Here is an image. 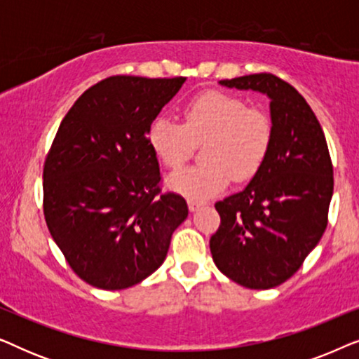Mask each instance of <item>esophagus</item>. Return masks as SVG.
I'll list each match as a JSON object with an SVG mask.
<instances>
[{"mask_svg":"<svg viewBox=\"0 0 359 359\" xmlns=\"http://www.w3.org/2000/svg\"><path fill=\"white\" fill-rule=\"evenodd\" d=\"M201 205H203V203H201V201H196V199H188V208H189L191 212H194V210L198 209V208H201Z\"/></svg>","mask_w":359,"mask_h":359,"instance_id":"obj_1","label":"esophagus"}]
</instances>
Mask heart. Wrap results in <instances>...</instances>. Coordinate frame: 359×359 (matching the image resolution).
I'll return each instance as SVG.
<instances>
[{
	"label": "heart",
	"mask_w": 359,
	"mask_h": 359,
	"mask_svg": "<svg viewBox=\"0 0 359 359\" xmlns=\"http://www.w3.org/2000/svg\"><path fill=\"white\" fill-rule=\"evenodd\" d=\"M184 126L170 117L154 119L147 140L160 163L178 168L204 142V163L188 166L168 176L176 193L196 199L212 198L232 178L252 180L266 158L273 127L264 112L248 107L242 97L220 91H204L183 107Z\"/></svg>",
	"instance_id": "heart-1"
}]
</instances>
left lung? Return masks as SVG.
<instances>
[{"instance_id":"left-lung-1","label":"left lung","mask_w":359,"mask_h":359,"mask_svg":"<svg viewBox=\"0 0 359 359\" xmlns=\"http://www.w3.org/2000/svg\"><path fill=\"white\" fill-rule=\"evenodd\" d=\"M269 97L268 155L243 191L215 203L219 230L212 259L248 289H271L301 268L327 229L333 166L316 114L296 88L271 73L220 80Z\"/></svg>"}]
</instances>
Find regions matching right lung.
<instances>
[{"label":"right lung","instance_id":"right-lung-1","mask_svg":"<svg viewBox=\"0 0 359 359\" xmlns=\"http://www.w3.org/2000/svg\"><path fill=\"white\" fill-rule=\"evenodd\" d=\"M186 78H106L78 97L43 165V215L73 271L119 291L144 281L188 217L180 194H160L147 134Z\"/></svg>","mask_w":359,"mask_h":359}]
</instances>
